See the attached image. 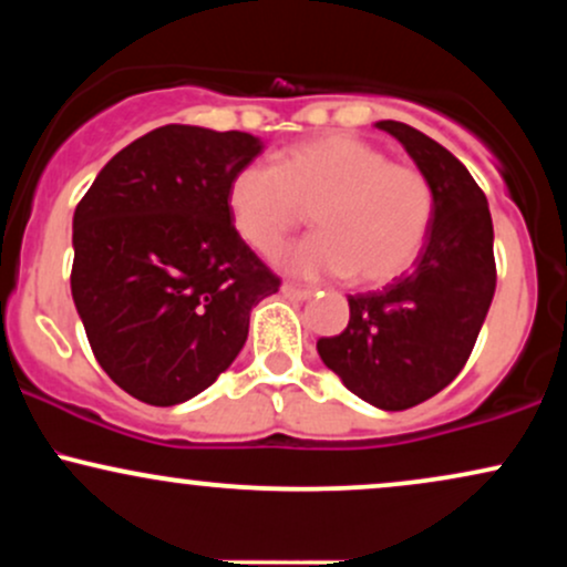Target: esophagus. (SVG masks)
<instances>
[{"label": "esophagus", "instance_id": "esophagus-1", "mask_svg": "<svg viewBox=\"0 0 567 567\" xmlns=\"http://www.w3.org/2000/svg\"><path fill=\"white\" fill-rule=\"evenodd\" d=\"M282 296L285 298H292V301H309L315 292L306 290V288H296V285H282Z\"/></svg>", "mask_w": 567, "mask_h": 567}]
</instances>
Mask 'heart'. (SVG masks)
I'll return each instance as SVG.
<instances>
[{
	"label": "heart",
	"instance_id": "heart-1",
	"mask_svg": "<svg viewBox=\"0 0 567 567\" xmlns=\"http://www.w3.org/2000/svg\"><path fill=\"white\" fill-rule=\"evenodd\" d=\"M234 231L258 256L282 250L311 210L317 234L282 258L296 277L386 285L424 250L437 197L432 181L354 135L330 133L285 148L275 167L247 162L229 178Z\"/></svg>",
	"mask_w": 567,
	"mask_h": 567
}]
</instances>
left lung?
<instances>
[{"label":"left lung","mask_w":567,"mask_h":567,"mask_svg":"<svg viewBox=\"0 0 567 567\" xmlns=\"http://www.w3.org/2000/svg\"><path fill=\"white\" fill-rule=\"evenodd\" d=\"M432 181L437 210L410 275L349 296L343 333L317 351L349 392L381 410H408L451 383L470 360L493 292V220L477 181L421 130L381 120Z\"/></svg>","instance_id":"left-lung-1"}]
</instances>
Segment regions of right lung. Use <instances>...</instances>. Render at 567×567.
<instances>
[{
    "instance_id": "add662e5",
    "label": "right lung",
    "mask_w": 567,
    "mask_h": 567,
    "mask_svg": "<svg viewBox=\"0 0 567 567\" xmlns=\"http://www.w3.org/2000/svg\"><path fill=\"white\" fill-rule=\"evenodd\" d=\"M250 133L165 125L106 162L74 210L71 296L97 365L146 405L205 392L279 277L234 231L226 186Z\"/></svg>"
}]
</instances>
